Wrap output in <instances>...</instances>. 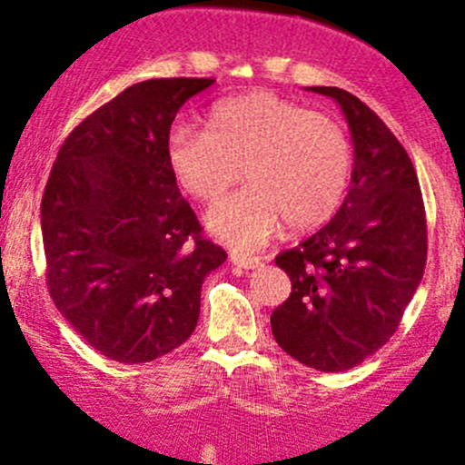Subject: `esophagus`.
<instances>
[{"instance_id": "esophagus-1", "label": "esophagus", "mask_w": 465, "mask_h": 465, "mask_svg": "<svg viewBox=\"0 0 465 465\" xmlns=\"http://www.w3.org/2000/svg\"><path fill=\"white\" fill-rule=\"evenodd\" d=\"M229 260H232V264L240 266V269H258V266H262V260L260 258H253V255H242V253H232L229 255Z\"/></svg>"}]
</instances>
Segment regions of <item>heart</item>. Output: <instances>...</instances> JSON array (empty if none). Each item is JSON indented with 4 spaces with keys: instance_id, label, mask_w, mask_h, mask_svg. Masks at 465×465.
<instances>
[{
    "instance_id": "b5f03b06",
    "label": "heart",
    "mask_w": 465,
    "mask_h": 465,
    "mask_svg": "<svg viewBox=\"0 0 465 465\" xmlns=\"http://www.w3.org/2000/svg\"><path fill=\"white\" fill-rule=\"evenodd\" d=\"M203 126L205 133L170 131L165 163L174 183L196 201H214L244 174L247 188L205 214L207 232L232 249H258L282 221L292 232L323 225L348 194L354 151L330 115L251 92L216 103Z\"/></svg>"
}]
</instances>
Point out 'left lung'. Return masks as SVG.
<instances>
[{"instance_id": "8db88e82", "label": "left lung", "mask_w": 465, "mask_h": 465, "mask_svg": "<svg viewBox=\"0 0 465 465\" xmlns=\"http://www.w3.org/2000/svg\"><path fill=\"white\" fill-rule=\"evenodd\" d=\"M343 111L350 192L328 225L275 258L291 297L271 314L282 350L319 371L356 367L391 339L426 264L424 201L407 151L356 95L308 87Z\"/></svg>"}]
</instances>
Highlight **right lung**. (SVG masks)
<instances>
[{
  "label": "right lung",
  "mask_w": 465,
  "mask_h": 465,
  "mask_svg": "<svg viewBox=\"0 0 465 465\" xmlns=\"http://www.w3.org/2000/svg\"><path fill=\"white\" fill-rule=\"evenodd\" d=\"M212 78L131 84L69 133L41 201L47 288L67 323L117 362L194 332L203 280L227 260L165 163L174 115Z\"/></svg>",
  "instance_id": "obj_1"
}]
</instances>
